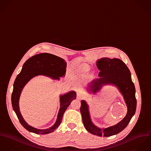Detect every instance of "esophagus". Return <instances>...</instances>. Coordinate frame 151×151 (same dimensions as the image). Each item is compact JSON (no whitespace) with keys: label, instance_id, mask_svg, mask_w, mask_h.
I'll return each instance as SVG.
<instances>
[{"label":"esophagus","instance_id":"obj_1","mask_svg":"<svg viewBox=\"0 0 151 151\" xmlns=\"http://www.w3.org/2000/svg\"><path fill=\"white\" fill-rule=\"evenodd\" d=\"M77 97L79 99H81L84 97V94L83 93L81 92V91H78L77 92Z\"/></svg>","mask_w":151,"mask_h":151}]
</instances>
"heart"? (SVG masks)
<instances>
[{
	"label": "heart",
	"mask_w": 151,
	"mask_h": 151,
	"mask_svg": "<svg viewBox=\"0 0 151 151\" xmlns=\"http://www.w3.org/2000/svg\"><path fill=\"white\" fill-rule=\"evenodd\" d=\"M88 69H89V68H88V66L83 65V66H82V67H81L79 68L78 71L80 72H86L87 70H88Z\"/></svg>",
	"instance_id": "1"
}]
</instances>
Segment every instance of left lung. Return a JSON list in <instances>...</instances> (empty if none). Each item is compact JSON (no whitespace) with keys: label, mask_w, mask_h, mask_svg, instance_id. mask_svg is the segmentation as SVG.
<instances>
[{"label":"left lung","mask_w":151,"mask_h":151,"mask_svg":"<svg viewBox=\"0 0 151 151\" xmlns=\"http://www.w3.org/2000/svg\"><path fill=\"white\" fill-rule=\"evenodd\" d=\"M96 65L100 70L99 78L93 81L90 84V93L96 94L105 85L111 84L116 87L123 97L127 112L126 116L116 124L106 128H100L93 123L89 106L86 101H81V113L84 126L89 133L100 137H110L124 130L134 116L137 106L135 89L130 71L121 60L101 58L97 61Z\"/></svg>","instance_id":"1"}]
</instances>
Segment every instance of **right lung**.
Returning a JSON list of instances; mask_svg holds the SVG:
<instances>
[{
  "label": "right lung",
  "mask_w": 151,
  "mask_h": 151,
  "mask_svg": "<svg viewBox=\"0 0 151 151\" xmlns=\"http://www.w3.org/2000/svg\"><path fill=\"white\" fill-rule=\"evenodd\" d=\"M66 68L67 63L64 59L46 52L34 55L24 64L13 84L12 104L19 122L29 132L37 134H49L53 132L61 124L63 115L72 101L76 99V93L75 91H70L66 94L60 95V108L56 122L50 128L38 129L29 125L24 119L20 112L19 100L23 88L31 79L39 75L45 76L53 80L59 81L60 77L65 76Z\"/></svg>",
  "instance_id": "obj_1"
}]
</instances>
